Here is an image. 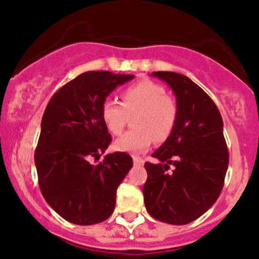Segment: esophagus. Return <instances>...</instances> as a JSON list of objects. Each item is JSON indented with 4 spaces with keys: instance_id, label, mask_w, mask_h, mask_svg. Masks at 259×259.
Here are the masks:
<instances>
[{
    "instance_id": "34e87169",
    "label": "esophagus",
    "mask_w": 259,
    "mask_h": 259,
    "mask_svg": "<svg viewBox=\"0 0 259 259\" xmlns=\"http://www.w3.org/2000/svg\"><path fill=\"white\" fill-rule=\"evenodd\" d=\"M133 160H134V164L135 165H140V164H143V159L142 158H139V157H133Z\"/></svg>"
}]
</instances>
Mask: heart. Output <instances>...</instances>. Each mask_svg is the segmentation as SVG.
Returning a JSON list of instances; mask_svg holds the SVG:
<instances>
[{
  "mask_svg": "<svg viewBox=\"0 0 259 259\" xmlns=\"http://www.w3.org/2000/svg\"><path fill=\"white\" fill-rule=\"evenodd\" d=\"M101 120L107 132L120 135L124 132L129 116L133 120L132 132L115 142L121 152L143 153L149 149L154 139L162 143L169 138L178 119V105L162 84L144 79L122 90L121 104L107 99L102 102Z\"/></svg>",
  "mask_w": 259,
  "mask_h": 259,
  "instance_id": "b5f03b06",
  "label": "heart"
}]
</instances>
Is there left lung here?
Instances as JSON below:
<instances>
[{"mask_svg":"<svg viewBox=\"0 0 259 259\" xmlns=\"http://www.w3.org/2000/svg\"><path fill=\"white\" fill-rule=\"evenodd\" d=\"M152 76L175 92L178 119L169 138L152 154L158 163L144 164V204L154 219L185 225L205 214L224 186L229 153L223 119L209 95L188 77L175 72Z\"/></svg>","mask_w":259,"mask_h":259,"instance_id":"obj_1","label":"left lung"}]
</instances>
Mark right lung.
I'll return each instance as SVG.
<instances>
[{
	"instance_id": "right-lung-1",
	"label": "right lung",
	"mask_w": 259,
	"mask_h": 259,
	"mask_svg": "<svg viewBox=\"0 0 259 259\" xmlns=\"http://www.w3.org/2000/svg\"><path fill=\"white\" fill-rule=\"evenodd\" d=\"M134 76L109 71L79 74L52 96L35 149L39 187L45 201L67 222L94 225L111 217L116 190L133 167L125 152L107 154L111 135L101 120L102 102Z\"/></svg>"
}]
</instances>
